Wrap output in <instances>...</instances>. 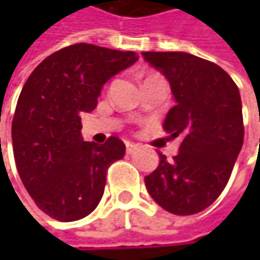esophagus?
<instances>
[{
  "mask_svg": "<svg viewBox=\"0 0 260 260\" xmlns=\"http://www.w3.org/2000/svg\"><path fill=\"white\" fill-rule=\"evenodd\" d=\"M139 150V146L135 145V143H127L125 146V152H127V155H133Z\"/></svg>",
  "mask_w": 260,
  "mask_h": 260,
  "instance_id": "1",
  "label": "esophagus"
}]
</instances>
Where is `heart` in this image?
Segmentation results:
<instances>
[{"label":"heart","instance_id":"heart-1","mask_svg":"<svg viewBox=\"0 0 260 260\" xmlns=\"http://www.w3.org/2000/svg\"><path fill=\"white\" fill-rule=\"evenodd\" d=\"M152 78H157V76H156V75H150V76H147L146 79H152ZM146 79H145V81H146Z\"/></svg>","mask_w":260,"mask_h":260}]
</instances>
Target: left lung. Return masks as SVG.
Returning <instances> with one entry per match:
<instances>
[{"mask_svg": "<svg viewBox=\"0 0 260 260\" xmlns=\"http://www.w3.org/2000/svg\"><path fill=\"white\" fill-rule=\"evenodd\" d=\"M145 60L165 76L175 105L164 128L182 137L171 162L145 178L147 192L164 210L191 215L223 192L243 146L242 100L235 81L218 65L185 52H143Z\"/></svg>", "mask_w": 260, "mask_h": 260, "instance_id": "8db88e82", "label": "left lung"}]
</instances>
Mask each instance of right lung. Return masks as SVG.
<instances>
[{
  "mask_svg": "<svg viewBox=\"0 0 260 260\" xmlns=\"http://www.w3.org/2000/svg\"><path fill=\"white\" fill-rule=\"evenodd\" d=\"M139 56L78 43L47 56L18 96L11 136L17 171L36 205L59 221L91 214L104 194L110 165L123 159L124 143L84 142L81 114L98 104L110 78Z\"/></svg>",
  "mask_w": 260,
  "mask_h": 260,
  "instance_id": "obj_1",
  "label": "right lung"
}]
</instances>
